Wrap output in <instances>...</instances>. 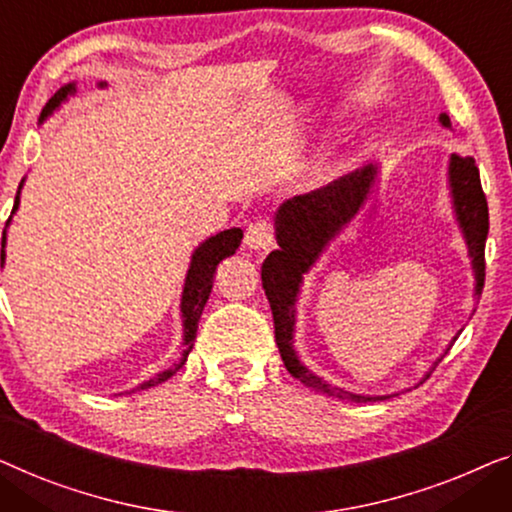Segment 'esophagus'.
Listing matches in <instances>:
<instances>
[{
    "instance_id": "1",
    "label": "esophagus",
    "mask_w": 512,
    "mask_h": 512,
    "mask_svg": "<svg viewBox=\"0 0 512 512\" xmlns=\"http://www.w3.org/2000/svg\"><path fill=\"white\" fill-rule=\"evenodd\" d=\"M246 246L255 253H269V250L276 246V236H273L271 222L257 220L248 227L246 232Z\"/></svg>"
}]
</instances>
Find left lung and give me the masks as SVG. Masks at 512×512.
<instances>
[{"instance_id": "left-lung-1", "label": "left lung", "mask_w": 512, "mask_h": 512, "mask_svg": "<svg viewBox=\"0 0 512 512\" xmlns=\"http://www.w3.org/2000/svg\"><path fill=\"white\" fill-rule=\"evenodd\" d=\"M438 120H441L443 127H452L445 113H441ZM373 183H376V169L364 167L338 178V181L329 183L327 187H320V190L287 199L276 213L278 250L269 253L262 264V287L271 304L276 345L285 362V369L315 392L355 403L383 401L390 399L392 394L369 397V394H352L343 390V387L329 385L327 380L315 376L313 371H308L299 362L292 343L294 325H297V299L301 283H304V273H308V269L325 253L329 243L362 211L366 199L373 192ZM448 183L452 208H455L459 229H462L466 246H469L475 276V297H480L482 285H485V241L489 232V211L485 192H482L480 185V171L475 167L473 157H450ZM429 373L422 380H427Z\"/></svg>"}]
</instances>
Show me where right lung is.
I'll return each instance as SVG.
<instances>
[{
  "instance_id": "right-lung-1",
  "label": "right lung",
  "mask_w": 512,
  "mask_h": 512,
  "mask_svg": "<svg viewBox=\"0 0 512 512\" xmlns=\"http://www.w3.org/2000/svg\"><path fill=\"white\" fill-rule=\"evenodd\" d=\"M104 85L106 83H99V88H104ZM71 95H76V83H67L64 88L57 90L55 95L50 97L46 109H43L41 122L46 120L55 109H60V104L67 102ZM23 183H20V187H23ZM20 187H18V194H16V204H13V213L18 211V204H20ZM6 225H9V222H6ZM241 239H243L241 229L232 227V229H225V232L211 236V239H206L197 250H194L190 269H187V276H185L183 299H181V313H183V352H181V359H178V364L171 366V369L157 373L155 378L146 380V383L136 385L132 392L150 390V387L164 383V380H169L187 362V355H190L194 338H197V325H199L201 311H204L208 294H211V290H213L215 269H218V264L222 262V259L236 253V248L241 246ZM4 243H6V229H4V236H2V264H4Z\"/></svg>"
}]
</instances>
